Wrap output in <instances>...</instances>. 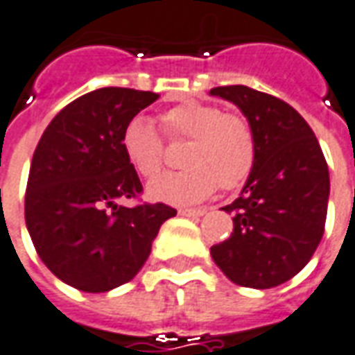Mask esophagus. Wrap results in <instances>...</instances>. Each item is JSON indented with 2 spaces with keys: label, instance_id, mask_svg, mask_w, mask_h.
<instances>
[{
  "label": "esophagus",
  "instance_id": "1",
  "mask_svg": "<svg viewBox=\"0 0 355 355\" xmlns=\"http://www.w3.org/2000/svg\"><path fill=\"white\" fill-rule=\"evenodd\" d=\"M205 207H182V209H178L180 215H186V217H202L205 215Z\"/></svg>",
  "mask_w": 355,
  "mask_h": 355
}]
</instances>
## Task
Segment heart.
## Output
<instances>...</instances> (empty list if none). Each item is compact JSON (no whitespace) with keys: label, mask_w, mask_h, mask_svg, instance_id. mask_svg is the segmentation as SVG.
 I'll list each match as a JSON object with an SVG mask.
<instances>
[{"label":"heart","mask_w":355,"mask_h":355,"mask_svg":"<svg viewBox=\"0 0 355 355\" xmlns=\"http://www.w3.org/2000/svg\"><path fill=\"white\" fill-rule=\"evenodd\" d=\"M159 121L169 140H188V146L180 159L186 169L165 173L148 186L153 202H202L217 186L236 190L250 178L257 159V138L246 117L225 113L211 103L182 101L167 109ZM121 148L140 177L153 178L163 167L165 146L150 119H130L123 128Z\"/></svg>","instance_id":"b5f03b06"}]
</instances>
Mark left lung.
I'll use <instances>...</instances> for the list:
<instances>
[{"label":"left lung","mask_w":355,"mask_h":355,"mask_svg":"<svg viewBox=\"0 0 355 355\" xmlns=\"http://www.w3.org/2000/svg\"><path fill=\"white\" fill-rule=\"evenodd\" d=\"M211 96L232 101L254 126L257 159L242 194L223 209L234 230L211 257L234 284L272 288L298 275L321 242L329 203V167L311 126L271 94L242 84Z\"/></svg>","instance_id":"obj_1"}]
</instances>
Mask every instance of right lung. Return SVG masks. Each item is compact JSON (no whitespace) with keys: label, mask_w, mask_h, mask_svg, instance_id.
Returning a JSON list of instances; mask_svg holds the SVG:
<instances>
[{"label":"right lung","mask_w":355,"mask_h":355,"mask_svg":"<svg viewBox=\"0 0 355 355\" xmlns=\"http://www.w3.org/2000/svg\"><path fill=\"white\" fill-rule=\"evenodd\" d=\"M159 98L132 88H100L57 113L34 150L24 196L32 244L49 271L83 292H107L146 263L165 203L119 205L142 182L121 148L123 128Z\"/></svg>","instance_id":"obj_1"}]
</instances>
